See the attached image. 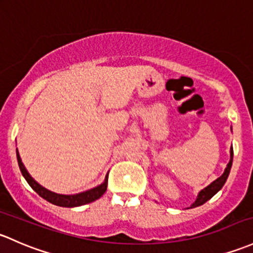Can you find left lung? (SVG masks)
<instances>
[{"mask_svg":"<svg viewBox=\"0 0 253 253\" xmlns=\"http://www.w3.org/2000/svg\"><path fill=\"white\" fill-rule=\"evenodd\" d=\"M232 164H233V148L230 149V160H229V162H228L227 167H225L224 173L220 175L219 178H217L214 182H212L209 187H206L205 189H203L200 193H199L198 199H196L195 203L191 205L190 209H193V207H196V206H200V205L205 204L207 200H210V199H211L218 190H220V188L224 185L225 180H227L228 175H229L230 169H232Z\"/></svg>","mask_w":253,"mask_h":253,"instance_id":"1","label":"left lung"}]
</instances>
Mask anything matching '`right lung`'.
Returning <instances> with one entry per match:
<instances>
[{"label":"right lung","instance_id":"right-lung-1","mask_svg":"<svg viewBox=\"0 0 253 253\" xmlns=\"http://www.w3.org/2000/svg\"><path fill=\"white\" fill-rule=\"evenodd\" d=\"M17 159H18V164H19V169L21 173H23L24 178L26 179V182L29 183V185H30V187L33 188V189L35 190L41 198H43L44 200H47L50 204L57 205V206H62V207L82 206V205H86V204L92 203V201H95L106 191V187H108V175L105 177V180L103 184L98 185V187L93 188L91 190L76 194V195H62V194L52 193V191L44 189L43 187H41L39 183L33 179V177L29 174V172L26 171V169L24 167L18 150H17Z\"/></svg>","mask_w":253,"mask_h":253}]
</instances>
